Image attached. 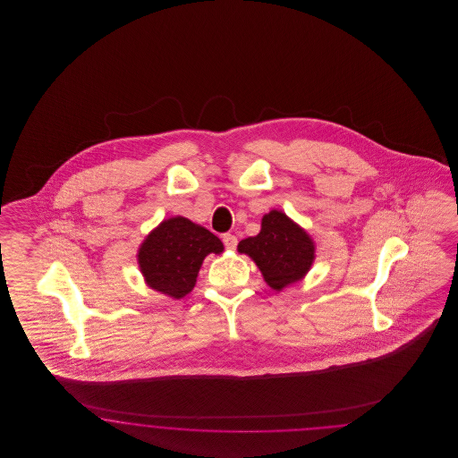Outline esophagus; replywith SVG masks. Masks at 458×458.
I'll list each match as a JSON object with an SVG mask.
<instances>
[{"mask_svg": "<svg viewBox=\"0 0 458 458\" xmlns=\"http://www.w3.org/2000/svg\"><path fill=\"white\" fill-rule=\"evenodd\" d=\"M237 237L235 235H232V233H225L223 235V243H225V247L228 249V250H233L235 247H237Z\"/></svg>", "mask_w": 458, "mask_h": 458, "instance_id": "1", "label": "esophagus"}]
</instances>
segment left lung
Instances as JSON below:
<instances>
[{
  "mask_svg": "<svg viewBox=\"0 0 458 458\" xmlns=\"http://www.w3.org/2000/svg\"><path fill=\"white\" fill-rule=\"evenodd\" d=\"M237 249L258 264L264 282L276 292L301 282L316 258L309 233L278 209L264 215L261 232L242 240Z\"/></svg>",
  "mask_w": 458,
  "mask_h": 458,
  "instance_id": "1",
  "label": "left lung"
}]
</instances>
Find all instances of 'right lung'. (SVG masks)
Segmentation results:
<instances>
[{
  "instance_id": "1",
  "label": "right lung",
  "mask_w": 458,
  "mask_h": 458,
  "mask_svg": "<svg viewBox=\"0 0 458 458\" xmlns=\"http://www.w3.org/2000/svg\"><path fill=\"white\" fill-rule=\"evenodd\" d=\"M221 240L204 226L183 216L165 219L139 247L137 261L146 284L182 299L196 286L197 275L208 254L223 252Z\"/></svg>"
}]
</instances>
